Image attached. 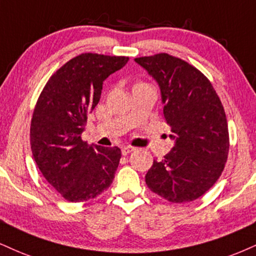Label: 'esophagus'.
<instances>
[{"mask_svg":"<svg viewBox=\"0 0 256 256\" xmlns=\"http://www.w3.org/2000/svg\"><path fill=\"white\" fill-rule=\"evenodd\" d=\"M133 150H135V148L132 147V146L122 147V154H123V156H127V154L133 152Z\"/></svg>","mask_w":256,"mask_h":256,"instance_id":"esophagus-1","label":"esophagus"}]
</instances>
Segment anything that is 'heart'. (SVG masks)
Returning a JSON list of instances; mask_svg holds the SVG:
<instances>
[{
  "mask_svg": "<svg viewBox=\"0 0 256 256\" xmlns=\"http://www.w3.org/2000/svg\"><path fill=\"white\" fill-rule=\"evenodd\" d=\"M138 84H144V83H138Z\"/></svg>",
  "mask_w": 256,
  "mask_h": 256,
  "instance_id": "obj_1",
  "label": "heart"
}]
</instances>
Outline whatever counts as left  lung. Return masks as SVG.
Instances as JSON below:
<instances>
[{"instance_id": "left-lung-1", "label": "left lung", "mask_w": 256, "mask_h": 256, "mask_svg": "<svg viewBox=\"0 0 256 256\" xmlns=\"http://www.w3.org/2000/svg\"><path fill=\"white\" fill-rule=\"evenodd\" d=\"M135 62L159 84L164 116L174 140L170 153L148 170V188L172 203L197 200L212 188L228 159L222 102L210 80L182 59L159 53Z\"/></svg>"}]
</instances>
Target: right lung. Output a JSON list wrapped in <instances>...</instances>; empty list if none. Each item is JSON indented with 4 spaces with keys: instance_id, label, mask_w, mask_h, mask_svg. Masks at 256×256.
Returning a JSON list of instances; mask_svg holds the SVG:
<instances>
[{
    "instance_id": "1",
    "label": "right lung",
    "mask_w": 256,
    "mask_h": 256,
    "mask_svg": "<svg viewBox=\"0 0 256 256\" xmlns=\"http://www.w3.org/2000/svg\"><path fill=\"white\" fill-rule=\"evenodd\" d=\"M128 56L83 53L51 76L30 122V148L40 172L72 203L97 197L112 185L118 147L90 146L82 140L88 115L100 102L103 82L127 64Z\"/></svg>"
}]
</instances>
